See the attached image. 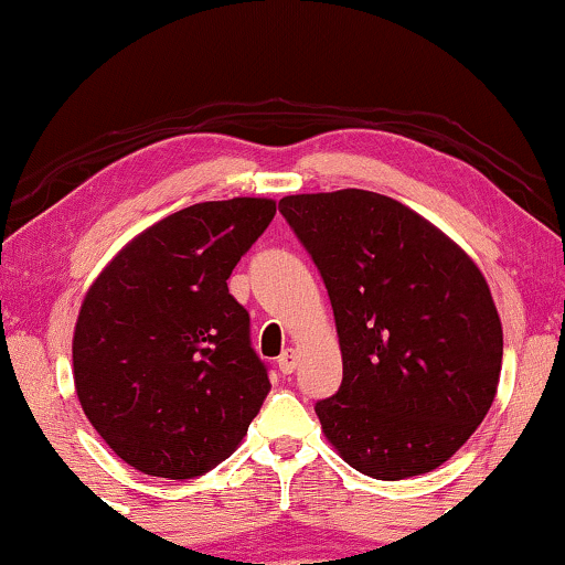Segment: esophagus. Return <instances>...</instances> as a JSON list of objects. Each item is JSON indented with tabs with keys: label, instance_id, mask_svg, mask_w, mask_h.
<instances>
[{
	"label": "esophagus",
	"instance_id": "obj_1",
	"mask_svg": "<svg viewBox=\"0 0 565 565\" xmlns=\"http://www.w3.org/2000/svg\"><path fill=\"white\" fill-rule=\"evenodd\" d=\"M276 365H278V371L284 373V376H289V373H295V371H297V352H295V350H284L281 355H278Z\"/></svg>",
	"mask_w": 565,
	"mask_h": 565
}]
</instances>
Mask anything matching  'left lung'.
Segmentation results:
<instances>
[{"label":"left lung","mask_w":565,"mask_h":565,"mask_svg":"<svg viewBox=\"0 0 565 565\" xmlns=\"http://www.w3.org/2000/svg\"><path fill=\"white\" fill-rule=\"evenodd\" d=\"M334 310L342 386L316 405L326 439L365 477L429 473L498 394L502 326L477 263L392 196L339 189L278 202Z\"/></svg>","instance_id":"obj_1"}]
</instances>
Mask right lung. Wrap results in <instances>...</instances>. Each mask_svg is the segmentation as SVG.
Returning a JSON list of instances; mask_svg holds the SVG:
<instances>
[{"mask_svg": "<svg viewBox=\"0 0 565 565\" xmlns=\"http://www.w3.org/2000/svg\"><path fill=\"white\" fill-rule=\"evenodd\" d=\"M276 215L265 196L200 202L141 231L81 305L73 382L136 471L194 479L239 447L270 390L228 276Z\"/></svg>", "mask_w": 565, "mask_h": 565, "instance_id": "right-lung-1", "label": "right lung"}]
</instances>
